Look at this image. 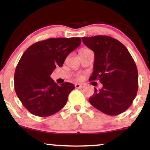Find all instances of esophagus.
I'll return each mask as SVG.
<instances>
[{
    "label": "esophagus",
    "mask_w": 150,
    "mask_h": 150,
    "mask_svg": "<svg viewBox=\"0 0 150 150\" xmlns=\"http://www.w3.org/2000/svg\"><path fill=\"white\" fill-rule=\"evenodd\" d=\"M75 88H77V89L83 88V87H85V85H84V84H75Z\"/></svg>",
    "instance_id": "34e87169"
}]
</instances>
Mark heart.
<instances>
[{"label":"heart","mask_w":150,"mask_h":150,"mask_svg":"<svg viewBox=\"0 0 150 150\" xmlns=\"http://www.w3.org/2000/svg\"><path fill=\"white\" fill-rule=\"evenodd\" d=\"M89 51V49H86V48H84V49H82L80 51V53H83V52H86V51Z\"/></svg>","instance_id":"b5f03b06"}]
</instances>
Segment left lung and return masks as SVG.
<instances>
[{
    "label": "left lung",
    "mask_w": 150,
    "mask_h": 150,
    "mask_svg": "<svg viewBox=\"0 0 150 150\" xmlns=\"http://www.w3.org/2000/svg\"><path fill=\"white\" fill-rule=\"evenodd\" d=\"M84 44L94 53V70L89 81L99 80L89 103L110 116L124 112L131 106L138 89V73L127 48L116 39L98 35L82 37Z\"/></svg>",
    "instance_id": "obj_1"
}]
</instances>
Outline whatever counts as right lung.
<instances>
[{
	"label": "right lung",
	"mask_w": 150,
	"mask_h": 150,
	"mask_svg": "<svg viewBox=\"0 0 150 150\" xmlns=\"http://www.w3.org/2000/svg\"><path fill=\"white\" fill-rule=\"evenodd\" d=\"M80 44L79 37L50 38L34 43L22 54L15 72V90L31 113L46 117L64 107L75 86L67 82L59 86L50 76Z\"/></svg>",
	"instance_id": "add662e5"
}]
</instances>
